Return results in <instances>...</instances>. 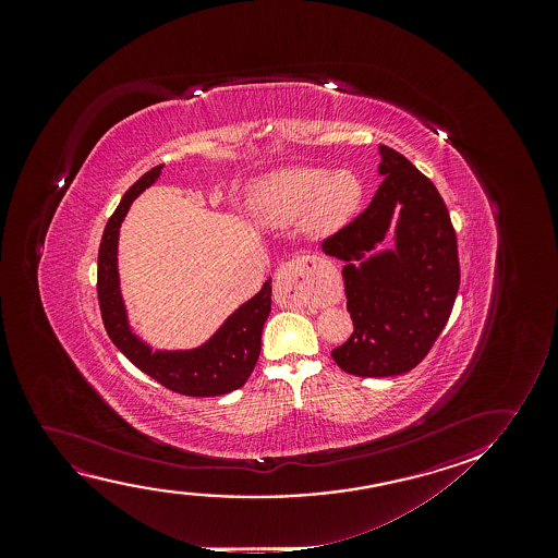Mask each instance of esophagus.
Instances as JSON below:
<instances>
[{
    "label": "esophagus",
    "mask_w": 558,
    "mask_h": 558,
    "mask_svg": "<svg viewBox=\"0 0 558 558\" xmlns=\"http://www.w3.org/2000/svg\"><path fill=\"white\" fill-rule=\"evenodd\" d=\"M318 276V257L303 255L283 263L276 272V290L282 288H311Z\"/></svg>",
    "instance_id": "1"
}]
</instances>
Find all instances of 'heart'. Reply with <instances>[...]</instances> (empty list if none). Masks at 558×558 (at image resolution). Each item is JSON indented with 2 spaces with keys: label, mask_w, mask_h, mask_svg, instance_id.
Wrapping results in <instances>:
<instances>
[{
  "label": "heart",
  "mask_w": 558,
  "mask_h": 558,
  "mask_svg": "<svg viewBox=\"0 0 558 558\" xmlns=\"http://www.w3.org/2000/svg\"><path fill=\"white\" fill-rule=\"evenodd\" d=\"M362 199V183L349 169L288 168L257 184L252 207L268 225H290L305 217L314 236H329L347 225Z\"/></svg>",
  "instance_id": "obj_1"
}]
</instances>
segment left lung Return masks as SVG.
Returning a JSON list of instances; mask_svg holds the SVG:
<instances>
[{
	"mask_svg": "<svg viewBox=\"0 0 558 558\" xmlns=\"http://www.w3.org/2000/svg\"><path fill=\"white\" fill-rule=\"evenodd\" d=\"M385 179L369 206L322 242L344 260V295L354 331L331 351L359 377L410 372L427 356L450 318L459 290L458 238L430 179L405 156L379 146ZM402 205L398 247L372 254Z\"/></svg>",
	"mask_w": 558,
	"mask_h": 558,
	"instance_id": "obj_1",
	"label": "left lung"
}]
</instances>
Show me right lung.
Wrapping results in <instances>:
<instances>
[{"instance_id": "add662e5", "label": "right lung", "mask_w": 558, "mask_h": 558, "mask_svg": "<svg viewBox=\"0 0 558 558\" xmlns=\"http://www.w3.org/2000/svg\"><path fill=\"white\" fill-rule=\"evenodd\" d=\"M163 166L146 171L108 219L99 245L97 295L100 316L112 343L131 364L150 375L166 389L186 397H219L236 390L247 381L260 352V333L270 313L272 286L268 278L255 298L227 318L207 343L192 351H156L131 333L118 278V232L133 199L160 177Z\"/></svg>"}]
</instances>
